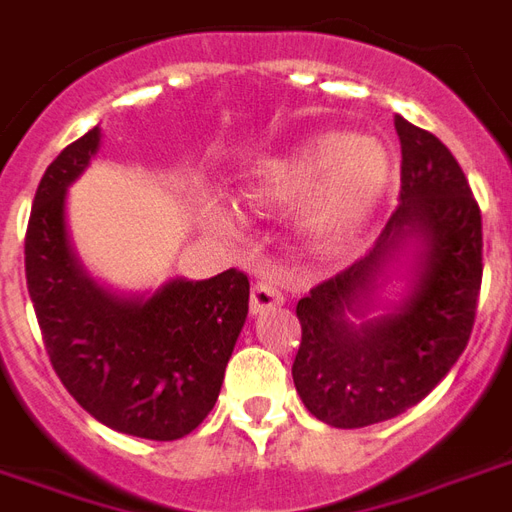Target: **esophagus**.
<instances>
[{"instance_id": "1", "label": "esophagus", "mask_w": 512, "mask_h": 512, "mask_svg": "<svg viewBox=\"0 0 512 512\" xmlns=\"http://www.w3.org/2000/svg\"><path fill=\"white\" fill-rule=\"evenodd\" d=\"M283 305V294L272 280H256L251 288V313L261 315L272 310V307Z\"/></svg>"}]
</instances>
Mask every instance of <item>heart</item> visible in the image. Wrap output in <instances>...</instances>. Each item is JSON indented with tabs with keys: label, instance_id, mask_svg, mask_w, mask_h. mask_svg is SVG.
Here are the masks:
<instances>
[{
	"label": "heart",
	"instance_id": "heart-1",
	"mask_svg": "<svg viewBox=\"0 0 512 512\" xmlns=\"http://www.w3.org/2000/svg\"><path fill=\"white\" fill-rule=\"evenodd\" d=\"M388 183V153L375 137L321 132L256 164L248 199L291 205L305 197L299 226L321 251H334L367 224ZM218 224H234L232 207H210Z\"/></svg>",
	"mask_w": 512,
	"mask_h": 512
}]
</instances>
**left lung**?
I'll use <instances>...</instances> for the list:
<instances>
[{"instance_id": "1", "label": "left lung", "mask_w": 512, "mask_h": 512, "mask_svg": "<svg viewBox=\"0 0 512 512\" xmlns=\"http://www.w3.org/2000/svg\"><path fill=\"white\" fill-rule=\"evenodd\" d=\"M402 145L399 207L375 248L299 299L294 386L318 421L380 424L418 405L467 348L480 278V207L434 134L394 115ZM408 259L394 303L379 297Z\"/></svg>"}]
</instances>
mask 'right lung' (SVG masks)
<instances>
[{
    "label": "right lung",
    "instance_id": "right-lung-1",
    "mask_svg": "<svg viewBox=\"0 0 512 512\" xmlns=\"http://www.w3.org/2000/svg\"><path fill=\"white\" fill-rule=\"evenodd\" d=\"M102 145L94 126L45 169L26 229V286L45 351L78 405L115 432L180 440L221 394L248 318V275L172 278L115 294L83 267L67 226V191Z\"/></svg>",
    "mask_w": 512,
    "mask_h": 512
}]
</instances>
